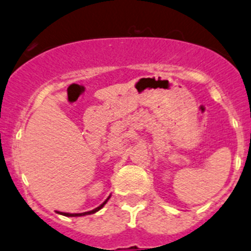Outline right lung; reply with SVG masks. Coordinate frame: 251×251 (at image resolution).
Returning a JSON list of instances; mask_svg holds the SVG:
<instances>
[{"label": "right lung", "instance_id": "1", "mask_svg": "<svg viewBox=\"0 0 251 251\" xmlns=\"http://www.w3.org/2000/svg\"><path fill=\"white\" fill-rule=\"evenodd\" d=\"M109 199H110V196H109L108 199H106L105 201H104L103 203H101L100 206H99V207H97V208H94V210H92V211H88V212H83V213H65V212H57V213H60V215H62V216H67V217H78V216H86V215H92V213H96L97 211H99L100 210L101 207H103L104 205H105L106 202H108V200Z\"/></svg>", "mask_w": 251, "mask_h": 251}]
</instances>
